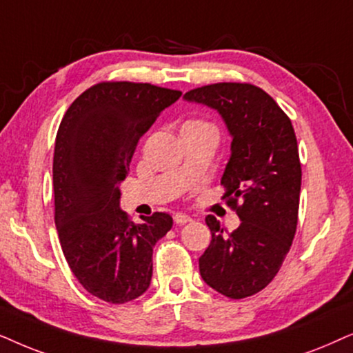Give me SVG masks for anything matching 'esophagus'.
<instances>
[{
	"instance_id": "obj_1",
	"label": "esophagus",
	"mask_w": 353,
	"mask_h": 353,
	"mask_svg": "<svg viewBox=\"0 0 353 353\" xmlns=\"http://www.w3.org/2000/svg\"><path fill=\"white\" fill-rule=\"evenodd\" d=\"M192 221V218L189 214H184V213H177L176 216H174V223L176 224H179V225H182V224H187V223H190Z\"/></svg>"
}]
</instances>
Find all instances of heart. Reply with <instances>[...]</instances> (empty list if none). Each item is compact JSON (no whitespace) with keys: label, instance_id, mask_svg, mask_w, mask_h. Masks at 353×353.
Returning <instances> with one entry per match:
<instances>
[{"label":"heart","instance_id":"heart-1","mask_svg":"<svg viewBox=\"0 0 353 353\" xmlns=\"http://www.w3.org/2000/svg\"><path fill=\"white\" fill-rule=\"evenodd\" d=\"M189 124H194V122H189Z\"/></svg>","mask_w":353,"mask_h":353}]
</instances>
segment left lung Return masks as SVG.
<instances>
[{
	"label": "left lung",
	"mask_w": 353,
	"mask_h": 353,
	"mask_svg": "<svg viewBox=\"0 0 353 353\" xmlns=\"http://www.w3.org/2000/svg\"><path fill=\"white\" fill-rule=\"evenodd\" d=\"M184 100L214 110L231 135L221 184L241 219L224 234L214 216L205 218L211 242L199 260L201 279L229 299L250 297L278 274L297 229L302 169L292 122L250 83H213Z\"/></svg>",
	"instance_id": "left-lung-1"
}]
</instances>
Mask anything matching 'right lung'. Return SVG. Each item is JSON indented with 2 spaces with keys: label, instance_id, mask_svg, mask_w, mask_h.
Listing matches in <instances>:
<instances>
[{
  "label": "right lung",
  "instance_id": "obj_1",
  "mask_svg": "<svg viewBox=\"0 0 353 353\" xmlns=\"http://www.w3.org/2000/svg\"><path fill=\"white\" fill-rule=\"evenodd\" d=\"M182 93L132 82L97 83L75 100L54 143V224L82 288L110 303L147 292L153 247L172 228L168 213L130 223L119 187L139 140Z\"/></svg>",
  "mask_w": 353,
  "mask_h": 353
}]
</instances>
